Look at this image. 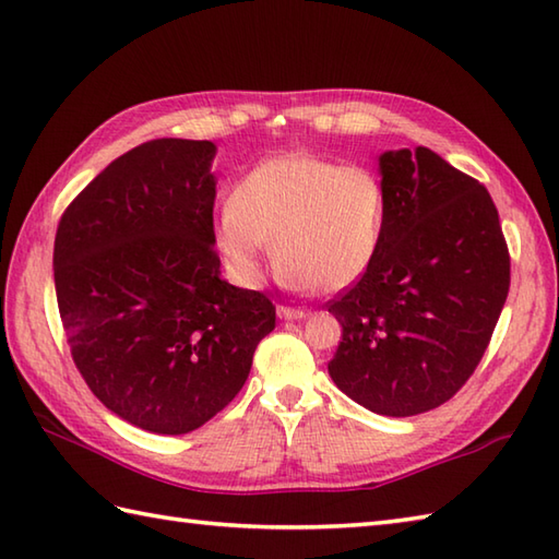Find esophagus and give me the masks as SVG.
I'll list each match as a JSON object with an SVG mask.
<instances>
[{
  "mask_svg": "<svg viewBox=\"0 0 559 559\" xmlns=\"http://www.w3.org/2000/svg\"><path fill=\"white\" fill-rule=\"evenodd\" d=\"M276 314L281 319H286V322H300V319H305V310H298V307H286V305H278Z\"/></svg>",
  "mask_w": 559,
  "mask_h": 559,
  "instance_id": "obj_1",
  "label": "esophagus"
}]
</instances>
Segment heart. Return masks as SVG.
I'll use <instances>...</instances> for the list:
<instances>
[{"instance_id":"heart-1","label":"heart","mask_w":559,"mask_h":559,"mask_svg":"<svg viewBox=\"0 0 559 559\" xmlns=\"http://www.w3.org/2000/svg\"><path fill=\"white\" fill-rule=\"evenodd\" d=\"M384 225L386 189L374 170L281 153L235 185L213 221V242L245 286L257 283L273 240L290 286L341 293L374 264Z\"/></svg>"}]
</instances>
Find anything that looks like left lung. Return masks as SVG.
Returning <instances> with one entry per match:
<instances>
[{
	"mask_svg": "<svg viewBox=\"0 0 559 559\" xmlns=\"http://www.w3.org/2000/svg\"><path fill=\"white\" fill-rule=\"evenodd\" d=\"M379 175L382 247L329 302L343 326L329 374L367 411L408 418L442 406L478 367L509 293V252L488 189L435 151H384Z\"/></svg>",
	"mask_w": 559,
	"mask_h": 559,
	"instance_id": "obj_1",
	"label": "left lung"
}]
</instances>
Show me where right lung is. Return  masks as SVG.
<instances>
[{
	"label": "right lung",
	"mask_w": 559,
	"mask_h": 559,
	"mask_svg": "<svg viewBox=\"0 0 559 559\" xmlns=\"http://www.w3.org/2000/svg\"><path fill=\"white\" fill-rule=\"evenodd\" d=\"M216 144L156 139L112 160L55 237V290L81 377L141 430L187 435L237 396L276 326L264 293L221 276Z\"/></svg>",
	"instance_id": "obj_1"
}]
</instances>
